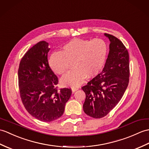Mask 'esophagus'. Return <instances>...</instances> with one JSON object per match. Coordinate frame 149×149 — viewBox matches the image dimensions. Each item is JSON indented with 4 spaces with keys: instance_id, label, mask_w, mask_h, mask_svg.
Here are the masks:
<instances>
[{
    "instance_id": "1",
    "label": "esophagus",
    "mask_w": 149,
    "mask_h": 149,
    "mask_svg": "<svg viewBox=\"0 0 149 149\" xmlns=\"http://www.w3.org/2000/svg\"><path fill=\"white\" fill-rule=\"evenodd\" d=\"M78 89V88H72V92H75V91H76Z\"/></svg>"
}]
</instances>
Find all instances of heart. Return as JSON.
<instances>
[{
  "label": "heart",
  "instance_id": "b5f03b06",
  "mask_svg": "<svg viewBox=\"0 0 149 149\" xmlns=\"http://www.w3.org/2000/svg\"><path fill=\"white\" fill-rule=\"evenodd\" d=\"M108 53L105 41L74 39L65 44L61 51L51 55L49 63L57 74H63L72 63L74 70L68 72L61 79L63 86L77 88L86 77H93L102 70Z\"/></svg>",
  "mask_w": 149,
  "mask_h": 149
}]
</instances>
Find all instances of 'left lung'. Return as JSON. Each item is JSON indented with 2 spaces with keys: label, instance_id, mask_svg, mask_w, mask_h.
I'll list each match as a JSON object with an SVG mask.
<instances>
[{
  "label": "left lung",
  "instance_id": "1",
  "mask_svg": "<svg viewBox=\"0 0 149 149\" xmlns=\"http://www.w3.org/2000/svg\"><path fill=\"white\" fill-rule=\"evenodd\" d=\"M109 53L102 72L83 86L86 94L84 112L91 117L106 116L119 102L128 86L129 53L123 43L109 33Z\"/></svg>",
  "mask_w": 149,
  "mask_h": 149
}]
</instances>
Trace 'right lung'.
Returning a JSON list of instances; mask_svg holds the SVG:
<instances>
[{"label":"right lung","instance_id":"right-lung-1","mask_svg":"<svg viewBox=\"0 0 149 149\" xmlns=\"http://www.w3.org/2000/svg\"><path fill=\"white\" fill-rule=\"evenodd\" d=\"M49 49V43L40 41L25 54L18 68L23 104L31 116L43 122L60 118L72 94L70 88L58 89V79L47 60Z\"/></svg>","mask_w":149,"mask_h":149}]
</instances>
